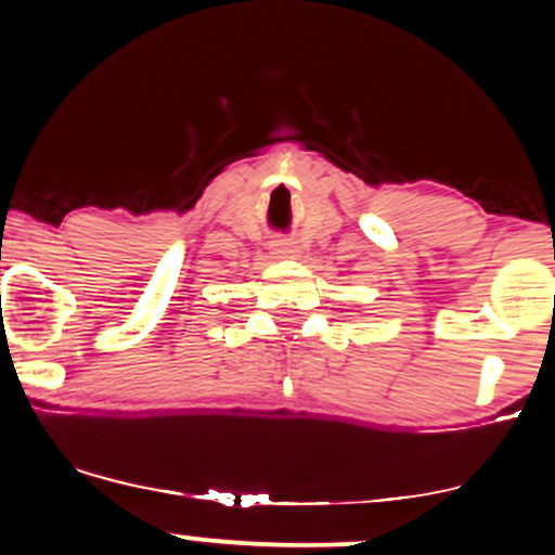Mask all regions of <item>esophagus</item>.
Wrapping results in <instances>:
<instances>
[{"instance_id": "1", "label": "esophagus", "mask_w": 555, "mask_h": 555, "mask_svg": "<svg viewBox=\"0 0 555 555\" xmlns=\"http://www.w3.org/2000/svg\"><path fill=\"white\" fill-rule=\"evenodd\" d=\"M271 253H273V256H279V258H289L292 253H295V242H289L284 237L273 240L271 242Z\"/></svg>"}]
</instances>
